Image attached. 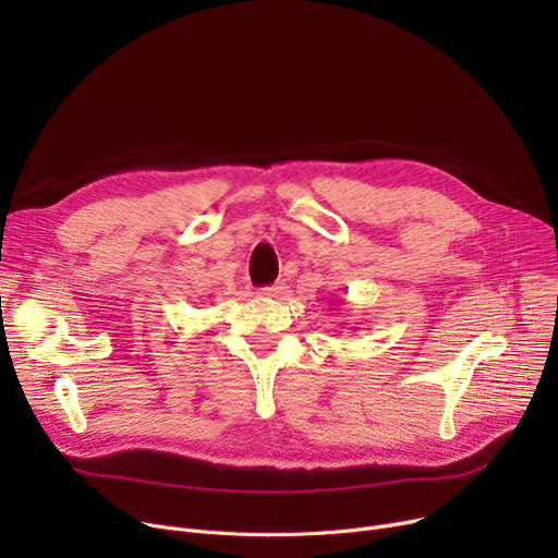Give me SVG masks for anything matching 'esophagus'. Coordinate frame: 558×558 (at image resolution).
I'll return each mask as SVG.
<instances>
[{"label":"esophagus","mask_w":558,"mask_h":558,"mask_svg":"<svg viewBox=\"0 0 558 558\" xmlns=\"http://www.w3.org/2000/svg\"><path fill=\"white\" fill-rule=\"evenodd\" d=\"M282 291H284V284H282V282H276V284L264 287L262 294L269 296V299H278V296H282Z\"/></svg>","instance_id":"obj_1"}]
</instances>
